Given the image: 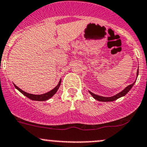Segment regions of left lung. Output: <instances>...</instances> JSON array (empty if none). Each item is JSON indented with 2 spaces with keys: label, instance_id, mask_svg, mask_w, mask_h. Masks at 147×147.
<instances>
[{
  "label": "left lung",
  "instance_id": "1",
  "mask_svg": "<svg viewBox=\"0 0 147 147\" xmlns=\"http://www.w3.org/2000/svg\"><path fill=\"white\" fill-rule=\"evenodd\" d=\"M138 74H139V69H137V76H138ZM134 83H135V82H134V83H133V84L129 85V86H127V87L125 88L123 90H122V91H121V92H119V93L116 94L115 96H112V97H103V96H98V95L94 94V93H92V92H90V91H89V93H90V95H91V96L93 97V98H95V99L97 100L101 101V102H110V101L115 100L118 99V98H121V97L125 96V95H126L127 93L129 91L130 89H131V88H132V86H134Z\"/></svg>",
  "mask_w": 147,
  "mask_h": 147
}]
</instances>
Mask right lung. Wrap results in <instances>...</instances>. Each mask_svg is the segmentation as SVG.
Returning a JSON list of instances; mask_svg holds the SVG:
<instances>
[{
    "label": "right lung",
    "instance_id": "1",
    "mask_svg": "<svg viewBox=\"0 0 147 147\" xmlns=\"http://www.w3.org/2000/svg\"><path fill=\"white\" fill-rule=\"evenodd\" d=\"M61 80H60L59 82L58 85H57V86H56V87L54 88V89H52V90H50V91L47 92V93H44V94H41V95L30 94V93H26V92H25V91H23V90H21V89L19 88H18V86H16V85L14 84V86H15V87H16V89H18V90H19V91L21 93H22V94H23L24 96L28 97V98H30V99L32 100L45 101V100H49V98H51V97H52L54 94H55L56 93H57V90H58L59 88V86H60V85H61Z\"/></svg>",
    "mask_w": 147,
    "mask_h": 147
}]
</instances>
